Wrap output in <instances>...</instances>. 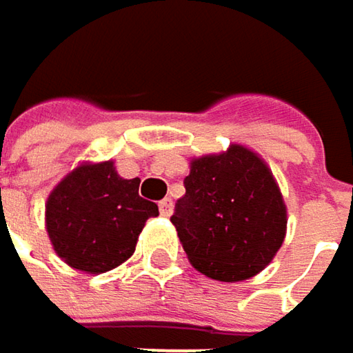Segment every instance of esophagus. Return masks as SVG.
I'll return each instance as SVG.
<instances>
[{
  "mask_svg": "<svg viewBox=\"0 0 353 353\" xmlns=\"http://www.w3.org/2000/svg\"><path fill=\"white\" fill-rule=\"evenodd\" d=\"M159 210H161V214H163V216H170V214H172V210H174V202H172V198H163V200L159 202Z\"/></svg>",
  "mask_w": 353,
  "mask_h": 353,
  "instance_id": "esophagus-1",
  "label": "esophagus"
}]
</instances>
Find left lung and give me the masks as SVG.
Segmentation results:
<instances>
[{
  "label": "left lung",
  "mask_w": 353,
  "mask_h": 353,
  "mask_svg": "<svg viewBox=\"0 0 353 353\" xmlns=\"http://www.w3.org/2000/svg\"><path fill=\"white\" fill-rule=\"evenodd\" d=\"M172 223L192 265L221 282L259 274L286 235V204L265 161L243 145L192 159Z\"/></svg>",
  "instance_id": "left-lung-1"
}]
</instances>
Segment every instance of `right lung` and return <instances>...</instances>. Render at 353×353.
<instances>
[{"mask_svg": "<svg viewBox=\"0 0 353 353\" xmlns=\"http://www.w3.org/2000/svg\"><path fill=\"white\" fill-rule=\"evenodd\" d=\"M141 179L118 176L114 161L81 163L63 177L46 200V233L57 255L85 274L124 263L145 223L159 214L139 196Z\"/></svg>", "mask_w": 353, "mask_h": 353, "instance_id": "add662e5", "label": "right lung"}]
</instances>
